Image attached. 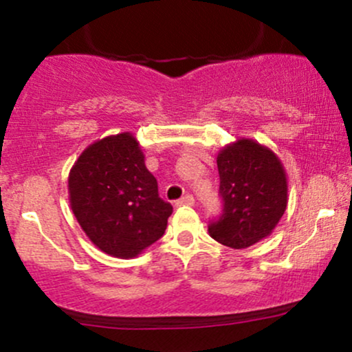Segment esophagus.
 Listing matches in <instances>:
<instances>
[{
	"label": "esophagus",
	"instance_id": "34e87169",
	"mask_svg": "<svg viewBox=\"0 0 352 352\" xmlns=\"http://www.w3.org/2000/svg\"><path fill=\"white\" fill-rule=\"evenodd\" d=\"M193 204H195V199H193L192 195H185L177 200V205H179V207H182V205H193Z\"/></svg>",
	"mask_w": 352,
	"mask_h": 352
}]
</instances>
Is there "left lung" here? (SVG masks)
Here are the masks:
<instances>
[{
  "label": "left lung",
  "instance_id": "obj_1",
  "mask_svg": "<svg viewBox=\"0 0 352 352\" xmlns=\"http://www.w3.org/2000/svg\"><path fill=\"white\" fill-rule=\"evenodd\" d=\"M223 213L208 227L218 243L241 250L273 233L288 205V177L266 145L240 137L217 155Z\"/></svg>",
  "mask_w": 352,
  "mask_h": 352
}]
</instances>
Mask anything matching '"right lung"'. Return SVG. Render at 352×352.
<instances>
[{"instance_id":"right-lung-1","label":"right lung","mask_w":352,"mask_h":352,"mask_svg":"<svg viewBox=\"0 0 352 352\" xmlns=\"http://www.w3.org/2000/svg\"><path fill=\"white\" fill-rule=\"evenodd\" d=\"M76 220L100 252L135 258L167 228L172 205L159 197L157 180L132 132L96 140L84 148L67 177Z\"/></svg>"}]
</instances>
